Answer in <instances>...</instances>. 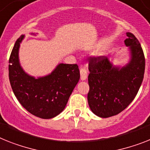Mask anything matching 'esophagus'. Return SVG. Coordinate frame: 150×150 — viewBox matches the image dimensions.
Segmentation results:
<instances>
[{"label": "esophagus", "instance_id": "esophagus-1", "mask_svg": "<svg viewBox=\"0 0 150 150\" xmlns=\"http://www.w3.org/2000/svg\"><path fill=\"white\" fill-rule=\"evenodd\" d=\"M80 74H81V81H85V79L88 77V71L85 68L81 67L80 69Z\"/></svg>", "mask_w": 150, "mask_h": 150}]
</instances>
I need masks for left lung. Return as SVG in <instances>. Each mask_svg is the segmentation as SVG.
Returning a JSON list of instances; mask_svg holds the SVG:
<instances>
[{
  "mask_svg": "<svg viewBox=\"0 0 150 150\" xmlns=\"http://www.w3.org/2000/svg\"><path fill=\"white\" fill-rule=\"evenodd\" d=\"M124 40L130 59L122 67L113 65L106 56L90 57L88 101L100 117L117 115L133 101L143 82L145 57L140 43L131 33Z\"/></svg>",
  "mask_w": 150,
  "mask_h": 150,
  "instance_id": "left-lung-1",
  "label": "left lung"
}]
</instances>
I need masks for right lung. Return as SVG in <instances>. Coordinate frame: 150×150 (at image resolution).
Masks as SVG:
<instances>
[{"mask_svg": "<svg viewBox=\"0 0 150 150\" xmlns=\"http://www.w3.org/2000/svg\"><path fill=\"white\" fill-rule=\"evenodd\" d=\"M23 38L24 35H22L17 39L9 59L12 90L19 102L30 114L42 119L55 117L65 109L79 82V66L60 63L50 75L37 79L33 77L25 72L19 61V49Z\"/></svg>", "mask_w": 150, "mask_h": 150, "instance_id": "add662e5", "label": "right lung"}]
</instances>
